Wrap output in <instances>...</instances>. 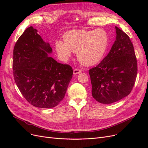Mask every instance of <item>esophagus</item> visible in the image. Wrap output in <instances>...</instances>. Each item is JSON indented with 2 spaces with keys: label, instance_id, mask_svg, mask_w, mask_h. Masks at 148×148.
<instances>
[{
  "label": "esophagus",
  "instance_id": "esophagus-1",
  "mask_svg": "<svg viewBox=\"0 0 148 148\" xmlns=\"http://www.w3.org/2000/svg\"><path fill=\"white\" fill-rule=\"evenodd\" d=\"M82 72V70H79V69H74L73 70V74L74 75H77V74H78L79 73Z\"/></svg>",
  "mask_w": 148,
  "mask_h": 148
}]
</instances>
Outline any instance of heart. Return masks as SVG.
Segmentation results:
<instances>
[{
	"label": "heart",
	"mask_w": 148,
	"mask_h": 148,
	"mask_svg": "<svg viewBox=\"0 0 148 148\" xmlns=\"http://www.w3.org/2000/svg\"><path fill=\"white\" fill-rule=\"evenodd\" d=\"M109 44V36L106 31L74 29L64 35V42H56L57 52L63 57H68L71 51L77 52L82 64L91 66L98 63L104 56Z\"/></svg>",
	"instance_id": "1"
}]
</instances>
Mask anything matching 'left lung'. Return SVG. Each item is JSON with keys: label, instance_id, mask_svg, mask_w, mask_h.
<instances>
[{"label": "left lung", "instance_id": "1", "mask_svg": "<svg viewBox=\"0 0 148 148\" xmlns=\"http://www.w3.org/2000/svg\"><path fill=\"white\" fill-rule=\"evenodd\" d=\"M116 40L101 63L89 70L92 95L102 104H112L128 96L137 76V60L128 36L115 26Z\"/></svg>", "mask_w": 148, "mask_h": 148}]
</instances>
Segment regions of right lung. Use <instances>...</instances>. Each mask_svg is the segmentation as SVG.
<instances>
[{
    "instance_id": "1",
    "label": "right lung",
    "mask_w": 148,
    "mask_h": 148,
    "mask_svg": "<svg viewBox=\"0 0 148 148\" xmlns=\"http://www.w3.org/2000/svg\"><path fill=\"white\" fill-rule=\"evenodd\" d=\"M37 32L30 26L17 40L13 49V77L22 95L31 105L52 108L64 99L73 69L48 56L52 49Z\"/></svg>"
}]
</instances>
